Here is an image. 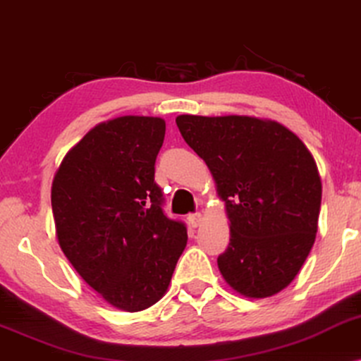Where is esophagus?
<instances>
[{"label":"esophagus","mask_w":361,"mask_h":361,"mask_svg":"<svg viewBox=\"0 0 361 361\" xmlns=\"http://www.w3.org/2000/svg\"><path fill=\"white\" fill-rule=\"evenodd\" d=\"M189 224L192 228H197L202 224V214H192L189 215Z\"/></svg>","instance_id":"34e87169"}]
</instances>
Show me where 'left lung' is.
<instances>
[{"label":"left lung","instance_id":"1","mask_svg":"<svg viewBox=\"0 0 361 361\" xmlns=\"http://www.w3.org/2000/svg\"><path fill=\"white\" fill-rule=\"evenodd\" d=\"M176 123L225 202L230 243L216 259L221 276L246 298L278 294L317 233L322 182L312 154L278 121L180 115Z\"/></svg>","mask_w":361,"mask_h":361}]
</instances>
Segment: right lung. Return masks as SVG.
<instances>
[{"label": "right lung", "mask_w": 361, "mask_h": 361, "mask_svg": "<svg viewBox=\"0 0 361 361\" xmlns=\"http://www.w3.org/2000/svg\"><path fill=\"white\" fill-rule=\"evenodd\" d=\"M164 135L162 118L100 123L67 152L52 182L63 255L90 288L126 312L166 294L187 245L185 225L164 215L154 182Z\"/></svg>", "instance_id": "right-lung-1"}]
</instances>
